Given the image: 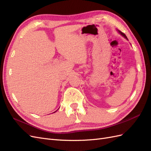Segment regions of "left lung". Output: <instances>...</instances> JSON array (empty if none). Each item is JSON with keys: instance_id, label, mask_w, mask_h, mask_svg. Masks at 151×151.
<instances>
[{"instance_id": "left-lung-1", "label": "left lung", "mask_w": 151, "mask_h": 151, "mask_svg": "<svg viewBox=\"0 0 151 151\" xmlns=\"http://www.w3.org/2000/svg\"><path fill=\"white\" fill-rule=\"evenodd\" d=\"M118 33H120L123 36H124V37L126 38V39H128L127 38V36H126V35L124 34V33H122V31H119V30H118Z\"/></svg>"}]
</instances>
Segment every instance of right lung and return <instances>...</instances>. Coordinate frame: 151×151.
<instances>
[{"label": "right lung", "mask_w": 151, "mask_h": 151, "mask_svg": "<svg viewBox=\"0 0 151 151\" xmlns=\"http://www.w3.org/2000/svg\"><path fill=\"white\" fill-rule=\"evenodd\" d=\"M55 112H53V113H55Z\"/></svg>", "instance_id": "right-lung-1"}]
</instances>
